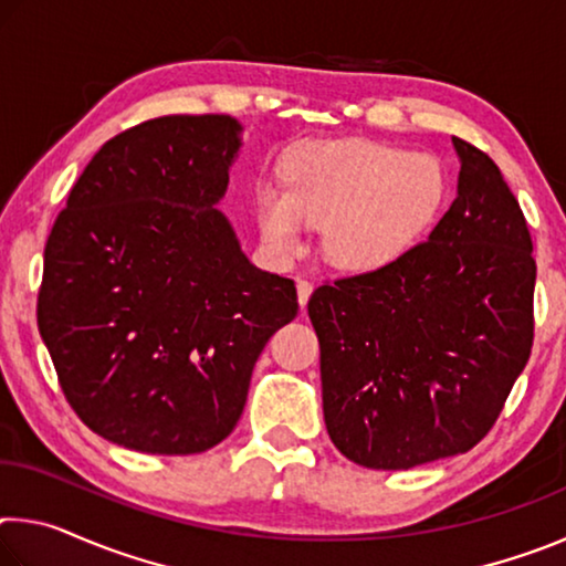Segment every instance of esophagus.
<instances>
[{
  "instance_id": "34e87169",
  "label": "esophagus",
  "mask_w": 566,
  "mask_h": 566,
  "mask_svg": "<svg viewBox=\"0 0 566 566\" xmlns=\"http://www.w3.org/2000/svg\"><path fill=\"white\" fill-rule=\"evenodd\" d=\"M312 282H306V280H300L296 282V294H300V304H302V310L306 306V302H310V296H312Z\"/></svg>"
}]
</instances>
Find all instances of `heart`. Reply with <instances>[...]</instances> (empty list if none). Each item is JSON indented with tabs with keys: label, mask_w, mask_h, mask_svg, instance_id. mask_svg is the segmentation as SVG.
Returning a JSON list of instances; mask_svg holds the SVG:
<instances>
[{
	"label": "heart",
	"mask_w": 566,
	"mask_h": 566,
	"mask_svg": "<svg viewBox=\"0 0 566 566\" xmlns=\"http://www.w3.org/2000/svg\"><path fill=\"white\" fill-rule=\"evenodd\" d=\"M444 197V167L432 155L364 139L317 142L286 161L284 191L260 187L256 219L274 252H300L306 224L324 229L334 264L367 272L415 247Z\"/></svg>",
	"instance_id": "heart-1"
}]
</instances>
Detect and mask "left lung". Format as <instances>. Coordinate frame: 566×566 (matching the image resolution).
<instances>
[{
    "instance_id": "obj_1",
    "label": "left lung",
    "mask_w": 566,
    "mask_h": 566,
    "mask_svg": "<svg viewBox=\"0 0 566 566\" xmlns=\"http://www.w3.org/2000/svg\"><path fill=\"white\" fill-rule=\"evenodd\" d=\"M457 199L424 242L314 290L324 424L367 469L464 454L500 419L534 342L532 234L486 151L454 137Z\"/></svg>"
}]
</instances>
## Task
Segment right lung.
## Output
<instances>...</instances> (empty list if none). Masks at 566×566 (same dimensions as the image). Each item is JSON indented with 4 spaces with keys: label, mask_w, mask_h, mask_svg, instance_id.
I'll use <instances>...</instances> for the list:
<instances>
[{
    "label": "right lung",
    "mask_w": 566,
    "mask_h": 566,
    "mask_svg": "<svg viewBox=\"0 0 566 566\" xmlns=\"http://www.w3.org/2000/svg\"><path fill=\"white\" fill-rule=\"evenodd\" d=\"M239 124L169 114L102 145L44 247L36 324L84 424L147 454H199L237 427L254 361L300 312L214 207Z\"/></svg>",
    "instance_id": "right-lung-1"
}]
</instances>
